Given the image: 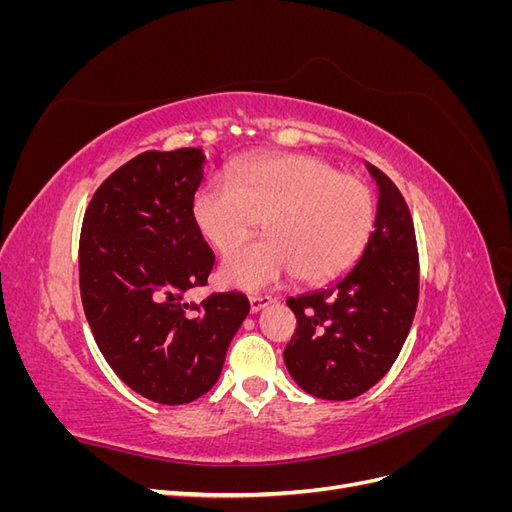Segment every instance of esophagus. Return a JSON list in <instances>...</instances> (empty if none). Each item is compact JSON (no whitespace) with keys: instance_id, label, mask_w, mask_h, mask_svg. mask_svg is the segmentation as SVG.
<instances>
[{"instance_id":"esophagus-1","label":"esophagus","mask_w":512,"mask_h":512,"mask_svg":"<svg viewBox=\"0 0 512 512\" xmlns=\"http://www.w3.org/2000/svg\"><path fill=\"white\" fill-rule=\"evenodd\" d=\"M273 301H275L273 297H260V294L256 297V294H254V297H250V309H252V314H258L260 309H265V307L271 305Z\"/></svg>"}]
</instances>
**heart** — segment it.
Segmentation results:
<instances>
[{
    "mask_svg": "<svg viewBox=\"0 0 512 512\" xmlns=\"http://www.w3.org/2000/svg\"><path fill=\"white\" fill-rule=\"evenodd\" d=\"M196 228L215 250H235L265 220L269 237L230 254V286L256 290L297 275L335 280L354 265L376 222L374 194L359 177L337 173L307 153L258 158L232 175H211L194 194Z\"/></svg>",
    "mask_w": 512,
    "mask_h": 512,
    "instance_id": "heart-1",
    "label": "heart"
}]
</instances>
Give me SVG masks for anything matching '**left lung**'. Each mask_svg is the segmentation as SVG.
I'll return each mask as SVG.
<instances>
[{
  "label": "left lung",
  "instance_id": "8db88e82",
  "mask_svg": "<svg viewBox=\"0 0 512 512\" xmlns=\"http://www.w3.org/2000/svg\"><path fill=\"white\" fill-rule=\"evenodd\" d=\"M378 185L374 232L335 282L290 297L297 331L284 350L288 374L309 395L346 401L369 391L395 363L418 303L412 215L397 185L365 164Z\"/></svg>",
  "mask_w": 512,
  "mask_h": 512
}]
</instances>
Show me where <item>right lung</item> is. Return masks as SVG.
<instances>
[{"instance_id": "obj_1", "label": "right lung", "mask_w": 512, "mask_h": 512, "mask_svg": "<svg viewBox=\"0 0 512 512\" xmlns=\"http://www.w3.org/2000/svg\"><path fill=\"white\" fill-rule=\"evenodd\" d=\"M203 177V149L145 151L100 185L81 230V299L96 344L132 391L166 406L218 382L250 314L241 292L183 299L207 284L215 260L192 215Z\"/></svg>"}]
</instances>
